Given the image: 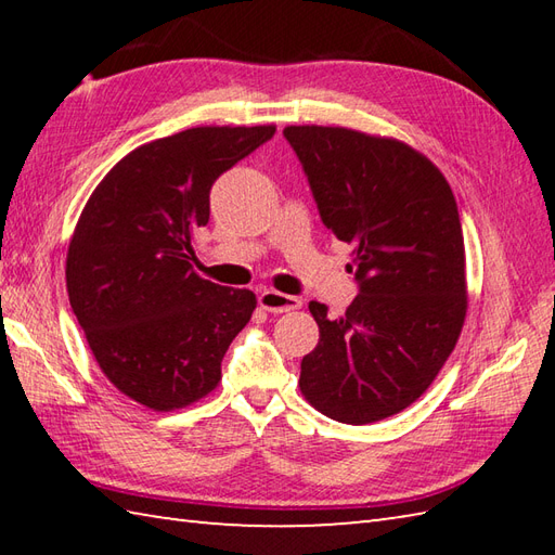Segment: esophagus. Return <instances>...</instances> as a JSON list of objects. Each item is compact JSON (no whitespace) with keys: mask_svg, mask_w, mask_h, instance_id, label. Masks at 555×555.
I'll return each mask as SVG.
<instances>
[{"mask_svg":"<svg viewBox=\"0 0 555 555\" xmlns=\"http://www.w3.org/2000/svg\"><path fill=\"white\" fill-rule=\"evenodd\" d=\"M259 308L271 312V314H284V312H293L302 308V300L296 296H286V293H279V291H262L259 293Z\"/></svg>","mask_w":555,"mask_h":555,"instance_id":"34e87169","label":"esophagus"}]
</instances>
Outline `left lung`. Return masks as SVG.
Listing matches in <instances>:
<instances>
[{
  "label": "left lung",
  "instance_id": "1",
  "mask_svg": "<svg viewBox=\"0 0 555 555\" xmlns=\"http://www.w3.org/2000/svg\"><path fill=\"white\" fill-rule=\"evenodd\" d=\"M324 227L356 247L360 293L344 317L312 300L320 344L300 393L322 415L372 424L427 391L467 314L465 241L443 173L403 140L286 126Z\"/></svg>",
  "mask_w": 555,
  "mask_h": 555
}]
</instances>
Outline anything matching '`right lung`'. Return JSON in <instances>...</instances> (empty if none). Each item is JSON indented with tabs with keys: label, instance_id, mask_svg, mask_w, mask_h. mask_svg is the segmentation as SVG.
I'll return each instance as SVG.
<instances>
[{
	"label": "right lung",
	"instance_id": "add662e5",
	"mask_svg": "<svg viewBox=\"0 0 555 555\" xmlns=\"http://www.w3.org/2000/svg\"><path fill=\"white\" fill-rule=\"evenodd\" d=\"M276 126H197L128 152L82 207L66 255L70 310L102 374L171 412L221 382V360L257 298L193 269L209 188Z\"/></svg>",
	"mask_w": 555,
	"mask_h": 555
}]
</instances>
